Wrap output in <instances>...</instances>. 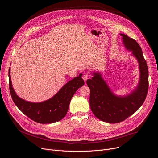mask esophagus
I'll return each mask as SVG.
<instances>
[{"label":"esophagus","mask_w":158,"mask_h":158,"mask_svg":"<svg viewBox=\"0 0 158 158\" xmlns=\"http://www.w3.org/2000/svg\"><path fill=\"white\" fill-rule=\"evenodd\" d=\"M88 76H89V75H88L87 73H85V74L83 75L82 79H83V80H84L85 82H86L87 79H88Z\"/></svg>","instance_id":"obj_1"}]
</instances>
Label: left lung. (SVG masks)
<instances>
[{"label":"left lung","mask_w":158,"mask_h":158,"mask_svg":"<svg viewBox=\"0 0 158 158\" xmlns=\"http://www.w3.org/2000/svg\"><path fill=\"white\" fill-rule=\"evenodd\" d=\"M122 36L126 49L136 57L139 67V81L130 94L119 96L114 94L99 72H93L91 79L87 80L90 89V107L94 116L102 121L118 123L136 112L145 101L148 90V68L142 49L134 39L124 34Z\"/></svg>","instance_id":"1"}]
</instances>
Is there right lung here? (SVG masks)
I'll return each mask as SVG.
<instances>
[{
  "mask_svg": "<svg viewBox=\"0 0 158 158\" xmlns=\"http://www.w3.org/2000/svg\"><path fill=\"white\" fill-rule=\"evenodd\" d=\"M9 70V89L12 100L19 110L28 118L40 124H51L63 119L68 110L71 98L84 84L82 74L67 82L51 99L40 102H32L19 98L13 89Z\"/></svg>",
  "mask_w": 158,
  "mask_h": 158,
  "instance_id": "1",
  "label": "right lung"
}]
</instances>
